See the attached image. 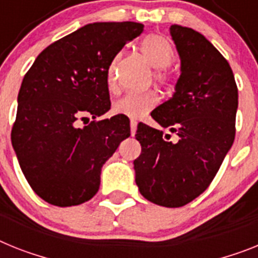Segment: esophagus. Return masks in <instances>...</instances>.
Here are the masks:
<instances>
[{"instance_id": "34e87169", "label": "esophagus", "mask_w": 258, "mask_h": 258, "mask_svg": "<svg viewBox=\"0 0 258 258\" xmlns=\"http://www.w3.org/2000/svg\"><path fill=\"white\" fill-rule=\"evenodd\" d=\"M130 127H131V135H135L136 133V128H138V122L136 120H131L130 122Z\"/></svg>"}]
</instances>
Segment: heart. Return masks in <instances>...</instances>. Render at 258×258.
<instances>
[{
  "label": "heart",
  "instance_id": "obj_1",
  "mask_svg": "<svg viewBox=\"0 0 258 258\" xmlns=\"http://www.w3.org/2000/svg\"><path fill=\"white\" fill-rule=\"evenodd\" d=\"M140 49L144 59L152 68L157 69L156 79L161 84H168L170 80L169 75L164 71L174 59V49L169 39L160 34H151L143 39ZM119 61V55L114 57L107 69V81L112 85L115 81V71ZM159 102V97L153 92H133L127 93L122 98L114 102L112 112L116 115H123L127 118H140L147 111L153 109Z\"/></svg>",
  "mask_w": 258,
  "mask_h": 258
}]
</instances>
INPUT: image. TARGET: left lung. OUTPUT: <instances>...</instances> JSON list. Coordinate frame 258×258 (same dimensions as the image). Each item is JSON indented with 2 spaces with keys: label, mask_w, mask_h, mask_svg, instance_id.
<instances>
[{
  "label": "left lung",
  "mask_w": 258,
  "mask_h": 258,
  "mask_svg": "<svg viewBox=\"0 0 258 258\" xmlns=\"http://www.w3.org/2000/svg\"><path fill=\"white\" fill-rule=\"evenodd\" d=\"M178 52L174 93L151 115L178 135L139 123L142 153L134 161L140 194L164 207H181L209 187L235 140L237 86L228 61L196 30L170 26Z\"/></svg>",
  "instance_id": "1"
}]
</instances>
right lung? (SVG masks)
Here are the masks:
<instances>
[{"label": "right lung", "mask_w": 258, "mask_h": 258, "mask_svg": "<svg viewBox=\"0 0 258 258\" xmlns=\"http://www.w3.org/2000/svg\"><path fill=\"white\" fill-rule=\"evenodd\" d=\"M143 30L136 22L89 23L48 45L26 73L12 144L27 182L45 202L76 206L98 191L101 169L130 136V120L79 122L109 111L107 69Z\"/></svg>", "instance_id": "add662e5"}]
</instances>
